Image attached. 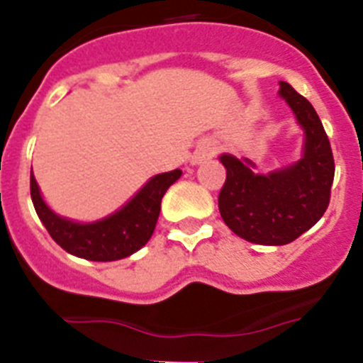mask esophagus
Listing matches in <instances>:
<instances>
[{"label":"esophagus","mask_w":363,"mask_h":363,"mask_svg":"<svg viewBox=\"0 0 363 363\" xmlns=\"http://www.w3.org/2000/svg\"><path fill=\"white\" fill-rule=\"evenodd\" d=\"M213 154H214L213 147H209V145L200 147V149H198L196 152H194V156H192V163H201V162H203V160L213 158Z\"/></svg>","instance_id":"esophagus-1"}]
</instances>
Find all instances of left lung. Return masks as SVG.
Masks as SVG:
<instances>
[{
    "instance_id": "obj_1",
    "label": "left lung",
    "mask_w": 363,
    "mask_h": 363,
    "mask_svg": "<svg viewBox=\"0 0 363 363\" xmlns=\"http://www.w3.org/2000/svg\"><path fill=\"white\" fill-rule=\"evenodd\" d=\"M278 94L303 130L301 158L262 174L249 158L220 156L227 171L218 198L221 218L258 245H285L307 233L325 213L335 179L331 143L314 107L287 82H280Z\"/></svg>"
}]
</instances>
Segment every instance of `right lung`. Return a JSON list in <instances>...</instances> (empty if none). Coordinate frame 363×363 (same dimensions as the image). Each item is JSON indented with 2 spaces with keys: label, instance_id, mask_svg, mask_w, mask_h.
Masks as SVG:
<instances>
[{
  "label": "right lung",
  "instance_id": "right-lung-1",
  "mask_svg": "<svg viewBox=\"0 0 363 363\" xmlns=\"http://www.w3.org/2000/svg\"><path fill=\"white\" fill-rule=\"evenodd\" d=\"M179 176V169L152 176L127 203L96 221H76L54 213L43 200L32 171L30 196L45 229L69 255L91 262H116L134 255L149 242L158 221L163 194Z\"/></svg>",
  "mask_w": 363,
  "mask_h": 363
}]
</instances>
